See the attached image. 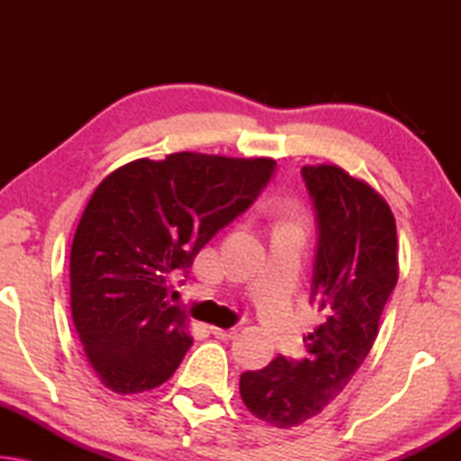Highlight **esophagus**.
I'll use <instances>...</instances> for the list:
<instances>
[{
    "mask_svg": "<svg viewBox=\"0 0 461 461\" xmlns=\"http://www.w3.org/2000/svg\"><path fill=\"white\" fill-rule=\"evenodd\" d=\"M212 333L217 339H223V341H230L238 335L236 330H220V327H212Z\"/></svg>",
    "mask_w": 461,
    "mask_h": 461,
    "instance_id": "1",
    "label": "esophagus"
}]
</instances>
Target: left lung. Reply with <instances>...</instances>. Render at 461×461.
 <instances>
[{
  "label": "left lung",
  "mask_w": 461,
  "mask_h": 461,
  "mask_svg": "<svg viewBox=\"0 0 461 461\" xmlns=\"http://www.w3.org/2000/svg\"><path fill=\"white\" fill-rule=\"evenodd\" d=\"M301 176L317 225L309 303L323 321L303 338L305 357L276 356L240 376L249 412L278 429L303 425L343 393L374 346L399 280L396 223L386 201L333 165L305 167Z\"/></svg>",
  "instance_id": "8db88e82"
}]
</instances>
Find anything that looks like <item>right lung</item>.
Here are the masks:
<instances>
[{
	"mask_svg": "<svg viewBox=\"0 0 461 461\" xmlns=\"http://www.w3.org/2000/svg\"><path fill=\"white\" fill-rule=\"evenodd\" d=\"M276 162L176 152L140 158L93 193L71 246L73 321L91 368L120 394L160 386L193 346L168 276L260 197Z\"/></svg>",
	"mask_w": 461,
	"mask_h": 461,
	"instance_id": "right-lung-1",
	"label": "right lung"
}]
</instances>
